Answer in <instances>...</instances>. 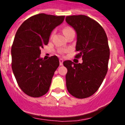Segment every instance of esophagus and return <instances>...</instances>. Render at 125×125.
<instances>
[{
	"mask_svg": "<svg viewBox=\"0 0 125 125\" xmlns=\"http://www.w3.org/2000/svg\"><path fill=\"white\" fill-rule=\"evenodd\" d=\"M59 64L60 66H62L63 64V59H59Z\"/></svg>",
	"mask_w": 125,
	"mask_h": 125,
	"instance_id": "1",
	"label": "esophagus"
}]
</instances>
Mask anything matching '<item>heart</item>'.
I'll return each mask as SVG.
<instances>
[{
    "instance_id": "obj_1",
    "label": "heart",
    "mask_w": 125,
    "mask_h": 125,
    "mask_svg": "<svg viewBox=\"0 0 125 125\" xmlns=\"http://www.w3.org/2000/svg\"><path fill=\"white\" fill-rule=\"evenodd\" d=\"M72 32H74L72 28H71V27H66L63 29V33L65 36H66V35L69 34V33ZM65 51H66V50H61L60 51H59V52H60L61 54H62V53L63 52H65Z\"/></svg>"
}]
</instances>
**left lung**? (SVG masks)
<instances>
[{
	"mask_svg": "<svg viewBox=\"0 0 125 125\" xmlns=\"http://www.w3.org/2000/svg\"><path fill=\"white\" fill-rule=\"evenodd\" d=\"M66 21L77 34L75 56L82 57V63L65 61L68 69L66 75V88L75 98L83 99L97 91L108 71L110 48L104 30L99 23L86 15H71Z\"/></svg>",
	"mask_w": 125,
	"mask_h": 125,
	"instance_id": "1",
	"label": "left lung"
}]
</instances>
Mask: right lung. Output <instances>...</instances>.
Instances as JSON below:
<instances>
[{
	"label": "right lung",
	"instance_id": "right-lung-1",
	"mask_svg": "<svg viewBox=\"0 0 125 125\" xmlns=\"http://www.w3.org/2000/svg\"><path fill=\"white\" fill-rule=\"evenodd\" d=\"M64 15L39 14L29 17L15 34L11 49L12 69L17 84L29 96L38 98L49 91L58 57H40L41 49L49 42L52 31L64 20Z\"/></svg>",
	"mask_w": 125,
	"mask_h": 125
}]
</instances>
